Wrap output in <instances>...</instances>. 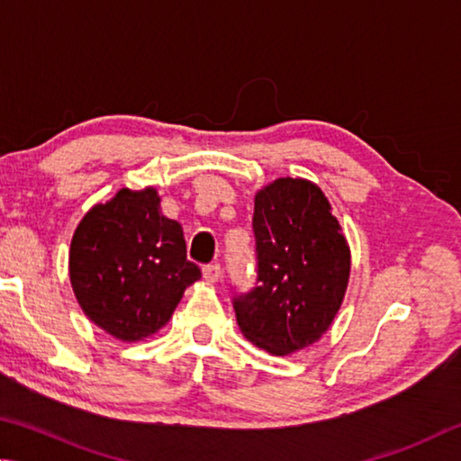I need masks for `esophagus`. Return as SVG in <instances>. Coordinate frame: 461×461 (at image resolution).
<instances>
[{"label": "esophagus", "mask_w": 461, "mask_h": 461, "mask_svg": "<svg viewBox=\"0 0 461 461\" xmlns=\"http://www.w3.org/2000/svg\"><path fill=\"white\" fill-rule=\"evenodd\" d=\"M202 276H204L208 284H214V281H218V277H221V265L218 263L204 265V267H202Z\"/></svg>", "instance_id": "esophagus-1"}]
</instances>
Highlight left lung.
<instances>
[{"mask_svg":"<svg viewBox=\"0 0 461 461\" xmlns=\"http://www.w3.org/2000/svg\"><path fill=\"white\" fill-rule=\"evenodd\" d=\"M257 279L232 297L243 336L277 357L318 342L340 310L350 249L328 198L302 177H279L255 196Z\"/></svg>","mask_w":461,"mask_h":461,"instance_id":"1","label":"left lung"}]
</instances>
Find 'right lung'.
Here are the masks:
<instances>
[{
	"label": "right lung",
	"instance_id": "1",
	"mask_svg": "<svg viewBox=\"0 0 461 461\" xmlns=\"http://www.w3.org/2000/svg\"><path fill=\"white\" fill-rule=\"evenodd\" d=\"M68 271L88 320L123 342L166 326L202 276L185 257L180 222L161 214L153 188H123L88 210L72 237Z\"/></svg>",
	"mask_w": 461,
	"mask_h": 461
}]
</instances>
